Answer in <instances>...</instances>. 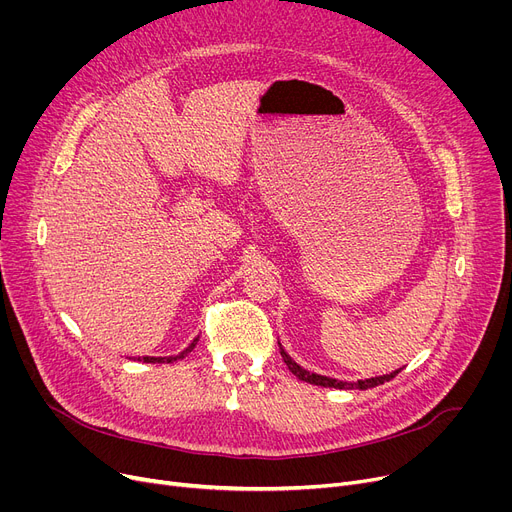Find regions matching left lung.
Instances as JSON below:
<instances>
[{"mask_svg":"<svg viewBox=\"0 0 512 512\" xmlns=\"http://www.w3.org/2000/svg\"><path fill=\"white\" fill-rule=\"evenodd\" d=\"M280 344V342H278ZM280 355L286 363V367L297 375V378L301 382H307V384H313V386H324V388H338V390H369V388H375L380 386L384 382H390L396 373H400V369L392 371V373H386V375H375V378H365V380H357V382H346V380H336V378H328V375H319V373H313V371H307L305 367H301L297 361H294L286 351L284 346L280 344Z\"/></svg>","mask_w":512,"mask_h":512,"instance_id":"8db88e82","label":"left lung"}]
</instances>
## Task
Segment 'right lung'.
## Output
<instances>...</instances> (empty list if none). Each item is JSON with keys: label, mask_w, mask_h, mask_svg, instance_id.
<instances>
[{"label": "right lung", "mask_w": 512, "mask_h": 512, "mask_svg": "<svg viewBox=\"0 0 512 512\" xmlns=\"http://www.w3.org/2000/svg\"><path fill=\"white\" fill-rule=\"evenodd\" d=\"M197 342H199V336L188 344L182 353H178V355H172V357H139V361H143V363H174V361H178V359H182L184 355H188L193 351V348L197 346Z\"/></svg>", "instance_id": "1"}]
</instances>
